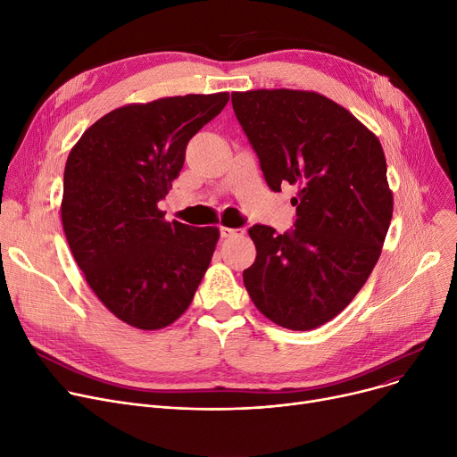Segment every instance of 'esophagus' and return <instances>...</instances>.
<instances>
[{"instance_id": "obj_1", "label": "esophagus", "mask_w": 457, "mask_h": 457, "mask_svg": "<svg viewBox=\"0 0 457 457\" xmlns=\"http://www.w3.org/2000/svg\"><path fill=\"white\" fill-rule=\"evenodd\" d=\"M243 235H245V229H241V228L220 226V237L222 238H233V237H243Z\"/></svg>"}]
</instances>
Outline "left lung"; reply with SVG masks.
Instances as JSON below:
<instances>
[{"label":"left lung","instance_id":"left-lung-1","mask_svg":"<svg viewBox=\"0 0 457 457\" xmlns=\"http://www.w3.org/2000/svg\"><path fill=\"white\" fill-rule=\"evenodd\" d=\"M231 104L267 185L298 187L293 229H248L257 255L243 272L245 287L278 326L319 328L365 285L386 241L393 192L381 144L317 92H233Z\"/></svg>","mask_w":457,"mask_h":457}]
</instances>
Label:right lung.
Returning a JSON list of instances; mask_svg holds the SVG:
<instances>
[{
	"label": "right lung",
	"mask_w": 457,
	"mask_h": 457,
	"mask_svg": "<svg viewBox=\"0 0 457 457\" xmlns=\"http://www.w3.org/2000/svg\"><path fill=\"white\" fill-rule=\"evenodd\" d=\"M228 100V92L187 94L114 109L68 155V246L94 295L129 326L178 320L209 267L219 229L166 222L157 204L179 176L188 140Z\"/></svg>",
	"instance_id": "1"
}]
</instances>
